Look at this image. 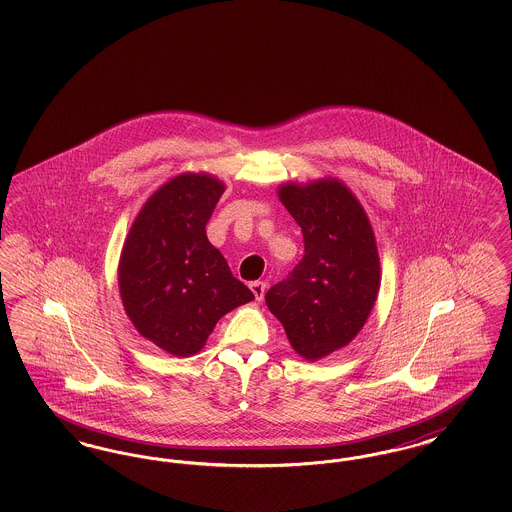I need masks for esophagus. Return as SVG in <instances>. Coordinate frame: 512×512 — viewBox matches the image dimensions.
Segmentation results:
<instances>
[{
  "label": "esophagus",
  "mask_w": 512,
  "mask_h": 512,
  "mask_svg": "<svg viewBox=\"0 0 512 512\" xmlns=\"http://www.w3.org/2000/svg\"><path fill=\"white\" fill-rule=\"evenodd\" d=\"M249 288H251V292L255 295V299H257V301H261V299L265 297V292H267V282H263V280H255V282H251V284H249Z\"/></svg>",
  "instance_id": "obj_1"
}]
</instances>
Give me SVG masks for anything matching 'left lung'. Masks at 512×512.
Returning <instances> with one entry per match:
<instances>
[{
  "instance_id": "1",
  "label": "left lung",
  "mask_w": 512,
  "mask_h": 512,
  "mask_svg": "<svg viewBox=\"0 0 512 512\" xmlns=\"http://www.w3.org/2000/svg\"><path fill=\"white\" fill-rule=\"evenodd\" d=\"M278 197L301 226L305 255L265 301L293 351L318 361L355 340L376 303V236L361 201L338 178L284 182Z\"/></svg>"
}]
</instances>
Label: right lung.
<instances>
[{"instance_id":"obj_1","label":"right lung","mask_w":512,"mask_h":512,"mask_svg":"<svg viewBox=\"0 0 512 512\" xmlns=\"http://www.w3.org/2000/svg\"><path fill=\"white\" fill-rule=\"evenodd\" d=\"M224 190L209 172L174 176L147 197L122 245V307L142 338L174 357L199 353L220 318L255 299L207 240Z\"/></svg>"}]
</instances>
